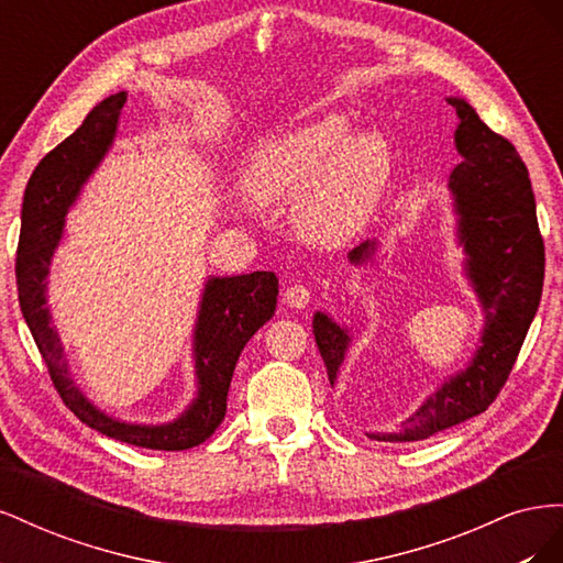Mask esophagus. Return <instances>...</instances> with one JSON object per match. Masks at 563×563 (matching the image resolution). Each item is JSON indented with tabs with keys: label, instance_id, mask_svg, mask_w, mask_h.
I'll return each mask as SVG.
<instances>
[{
	"label": "esophagus",
	"instance_id": "obj_1",
	"mask_svg": "<svg viewBox=\"0 0 563 563\" xmlns=\"http://www.w3.org/2000/svg\"><path fill=\"white\" fill-rule=\"evenodd\" d=\"M310 296H312V294H310V288H308V286L294 284V286H288L286 291H284V302L288 305V308L302 310V308H308Z\"/></svg>",
	"mask_w": 563,
	"mask_h": 563
}]
</instances>
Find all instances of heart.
<instances>
[{
	"instance_id": "heart-1",
	"label": "heart",
	"mask_w": 563,
	"mask_h": 563,
	"mask_svg": "<svg viewBox=\"0 0 563 563\" xmlns=\"http://www.w3.org/2000/svg\"><path fill=\"white\" fill-rule=\"evenodd\" d=\"M391 176L380 133H352L350 119L327 114L272 135L244 166L246 192L261 203L296 201V225L317 244H343L378 209Z\"/></svg>"
}]
</instances>
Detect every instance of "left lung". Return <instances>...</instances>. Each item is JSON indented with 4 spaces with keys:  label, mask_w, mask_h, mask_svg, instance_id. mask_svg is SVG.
<instances>
[{
    "label": "left lung",
    "mask_w": 563,
    "mask_h": 563,
    "mask_svg": "<svg viewBox=\"0 0 563 563\" xmlns=\"http://www.w3.org/2000/svg\"><path fill=\"white\" fill-rule=\"evenodd\" d=\"M446 100L460 119L455 150L463 159L449 178L457 242L465 249V275L486 323L467 368L441 383L401 430L368 434L378 441H420L484 413L507 383L542 296L544 244L528 168L515 145L490 131L467 100ZM376 249V242H364L347 258L352 265H364ZM312 329L329 380L335 385L352 335L323 312L314 314Z\"/></svg>",
    "instance_id": "left-lung-1"
}]
</instances>
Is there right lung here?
I'll return each mask as SVG.
<instances>
[{
  "instance_id": "1",
  "label": "right lung",
  "mask_w": 563,
  "mask_h": 563,
  "mask_svg": "<svg viewBox=\"0 0 563 563\" xmlns=\"http://www.w3.org/2000/svg\"><path fill=\"white\" fill-rule=\"evenodd\" d=\"M126 93L119 91L98 103L84 124L37 164L30 176L23 211L21 240L15 253V284L27 329L46 362L65 406L96 432L124 444L155 451H185L207 441L228 411V389L236 360L277 308L279 282L275 272H251L236 277H211L203 286L195 323V376L197 397L185 413L166 424H133L117 420L93 406L73 380L58 331L51 327L46 308V277L54 251L60 244L65 216L77 201L81 185L96 172L110 150L119 112Z\"/></svg>"
}]
</instances>
